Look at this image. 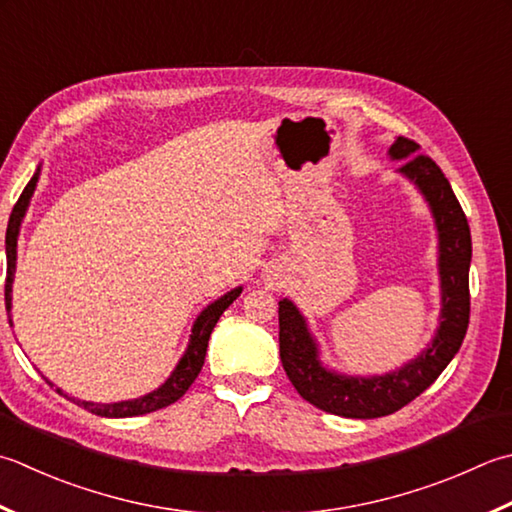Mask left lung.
I'll use <instances>...</instances> for the list:
<instances>
[{"label":"left lung","mask_w":512,"mask_h":512,"mask_svg":"<svg viewBox=\"0 0 512 512\" xmlns=\"http://www.w3.org/2000/svg\"><path fill=\"white\" fill-rule=\"evenodd\" d=\"M419 144L408 137H397L390 146V157L402 159L408 179L422 190L433 208L439 230V277H442V324H439L433 344L415 362L397 373L384 377H342L328 373L317 359V346L308 335L304 317L299 310L282 299L279 302V357L290 382L306 402L326 413L373 419L395 413L413 402L442 375L462 346L470 319L468 268L473 244H470L468 219L433 159L417 153Z\"/></svg>","instance_id":"obj_1"}]
</instances>
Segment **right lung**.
<instances>
[{"label": "right lung", "mask_w": 512, "mask_h": 512, "mask_svg": "<svg viewBox=\"0 0 512 512\" xmlns=\"http://www.w3.org/2000/svg\"><path fill=\"white\" fill-rule=\"evenodd\" d=\"M39 173L30 177V182L19 195L17 204L13 206V213H10L8 219V228H6V286H4V295H6V308L10 310V290H13V275H15V259H17V235H19V224H22V217L28 208L30 195H33L35 184H37ZM242 293V288H235L226 293L222 299H217L215 304H210L202 315L197 317V322L193 326V335H190V344L186 355L182 357V362L177 364L173 370V375L168 377V382L153 390L139 399H130V402H117V404H93V402H77L82 408H86L88 413H95L99 417H135V415H146L153 413V410L166 408L170 404H175L179 397H182L190 384L195 382L199 370L204 366V357H206V348H208V339L213 328L217 324V319L222 317L224 310L235 302V299ZM50 384V382H48ZM62 393V390H57Z\"/></svg>", "instance_id": "add662e5"}]
</instances>
